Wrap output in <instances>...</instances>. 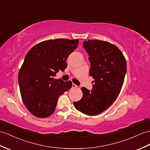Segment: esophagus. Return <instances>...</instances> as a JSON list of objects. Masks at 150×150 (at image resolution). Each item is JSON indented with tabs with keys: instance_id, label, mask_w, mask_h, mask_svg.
Segmentation results:
<instances>
[{
	"instance_id": "34e87169",
	"label": "esophagus",
	"mask_w": 150,
	"mask_h": 150,
	"mask_svg": "<svg viewBox=\"0 0 150 150\" xmlns=\"http://www.w3.org/2000/svg\"><path fill=\"white\" fill-rule=\"evenodd\" d=\"M76 88H77V86H76V84H75V83H73V84H72V88L75 89Z\"/></svg>"
}]
</instances>
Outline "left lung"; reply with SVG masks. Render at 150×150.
I'll return each instance as SVG.
<instances>
[{
    "instance_id": "1",
    "label": "left lung",
    "mask_w": 150,
    "mask_h": 150,
    "mask_svg": "<svg viewBox=\"0 0 150 150\" xmlns=\"http://www.w3.org/2000/svg\"><path fill=\"white\" fill-rule=\"evenodd\" d=\"M83 45L89 55V75L94 79V84L91 91L82 87V98L74 105L83 114L95 116L108 109L119 95L127 61L119 48L107 41L89 40L83 41Z\"/></svg>"
}]
</instances>
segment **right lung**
Here are the masks:
<instances>
[{"label":"right lung","mask_w":150,"mask_h":150,"mask_svg":"<svg viewBox=\"0 0 150 150\" xmlns=\"http://www.w3.org/2000/svg\"><path fill=\"white\" fill-rule=\"evenodd\" d=\"M79 44V40L43 41L27 52L18 74L21 97L33 116L44 118L54 112L59 96L71 88L72 82L55 79L59 69Z\"/></svg>","instance_id":"1"}]
</instances>
